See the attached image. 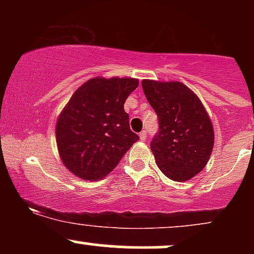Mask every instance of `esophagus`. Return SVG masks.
Here are the masks:
<instances>
[{
    "mask_svg": "<svg viewBox=\"0 0 254 254\" xmlns=\"http://www.w3.org/2000/svg\"><path fill=\"white\" fill-rule=\"evenodd\" d=\"M147 131L143 130L139 132V138H141V141H147Z\"/></svg>",
    "mask_w": 254,
    "mask_h": 254,
    "instance_id": "1",
    "label": "esophagus"
}]
</instances>
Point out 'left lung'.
I'll use <instances>...</instances> for the list:
<instances>
[{"instance_id": "1", "label": "left lung", "mask_w": 254, "mask_h": 254, "mask_svg": "<svg viewBox=\"0 0 254 254\" xmlns=\"http://www.w3.org/2000/svg\"><path fill=\"white\" fill-rule=\"evenodd\" d=\"M142 88L157 115L150 149L162 173L186 182L203 170L214 147V129L197 95L180 82L143 80Z\"/></svg>"}]
</instances>
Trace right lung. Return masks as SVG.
I'll return each instance as SVG.
<instances>
[{
  "mask_svg": "<svg viewBox=\"0 0 254 254\" xmlns=\"http://www.w3.org/2000/svg\"><path fill=\"white\" fill-rule=\"evenodd\" d=\"M137 86L136 78L97 77L72 94L56 125L58 151L71 173L84 180L101 179L138 141L124 111Z\"/></svg>",
  "mask_w": 254,
  "mask_h": 254,
  "instance_id": "right-lung-1",
  "label": "right lung"
}]
</instances>
